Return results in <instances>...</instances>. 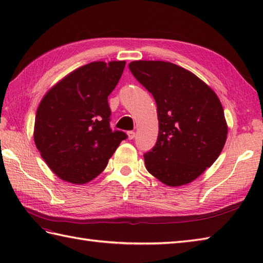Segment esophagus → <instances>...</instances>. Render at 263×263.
Wrapping results in <instances>:
<instances>
[{"label": "esophagus", "instance_id": "obj_1", "mask_svg": "<svg viewBox=\"0 0 263 263\" xmlns=\"http://www.w3.org/2000/svg\"><path fill=\"white\" fill-rule=\"evenodd\" d=\"M126 135H127V138L130 139V140H132V139L136 137V132H135V131H128V132L126 133Z\"/></svg>", "mask_w": 263, "mask_h": 263}]
</instances>
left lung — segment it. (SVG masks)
<instances>
[{
    "instance_id": "8db88e82",
    "label": "left lung",
    "mask_w": 263,
    "mask_h": 263,
    "mask_svg": "<svg viewBox=\"0 0 263 263\" xmlns=\"http://www.w3.org/2000/svg\"><path fill=\"white\" fill-rule=\"evenodd\" d=\"M136 79L157 105V142L144 154L147 171L168 186L191 183L219 157L227 139L216 92L189 70L164 61H133Z\"/></svg>"
}]
</instances>
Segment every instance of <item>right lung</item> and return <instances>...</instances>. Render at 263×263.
Listing matches in <instances>:
<instances>
[{
	"instance_id": "add662e5",
	"label": "right lung",
	"mask_w": 263,
	"mask_h": 263,
	"mask_svg": "<svg viewBox=\"0 0 263 263\" xmlns=\"http://www.w3.org/2000/svg\"><path fill=\"white\" fill-rule=\"evenodd\" d=\"M125 61L80 66L45 93L35 117L33 140L55 175L72 184L93 180L126 135L111 131L108 96Z\"/></svg>"
}]
</instances>
